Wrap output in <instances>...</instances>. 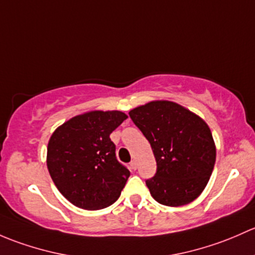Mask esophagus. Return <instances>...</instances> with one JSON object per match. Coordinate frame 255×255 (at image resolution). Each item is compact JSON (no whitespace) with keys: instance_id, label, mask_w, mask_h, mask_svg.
Segmentation results:
<instances>
[{"instance_id":"obj_1","label":"esophagus","mask_w":255,"mask_h":255,"mask_svg":"<svg viewBox=\"0 0 255 255\" xmlns=\"http://www.w3.org/2000/svg\"><path fill=\"white\" fill-rule=\"evenodd\" d=\"M130 167H131V169H136V168H137V163H136L135 159H132V161L130 162Z\"/></svg>"}]
</instances>
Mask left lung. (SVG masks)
Segmentation results:
<instances>
[{
    "label": "left lung",
    "instance_id": "1",
    "mask_svg": "<svg viewBox=\"0 0 255 255\" xmlns=\"http://www.w3.org/2000/svg\"><path fill=\"white\" fill-rule=\"evenodd\" d=\"M128 115L148 140L157 162L156 174L146 180L152 198L167 206L195 200L205 189L216 161L206 123L168 101L151 102Z\"/></svg>",
    "mask_w": 255,
    "mask_h": 255
}]
</instances>
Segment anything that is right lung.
<instances>
[{
    "mask_svg": "<svg viewBox=\"0 0 255 255\" xmlns=\"http://www.w3.org/2000/svg\"><path fill=\"white\" fill-rule=\"evenodd\" d=\"M127 114L89 112L57 128L48 145V169L60 193L75 206L98 210L118 200L130 172L115 154L110 133Z\"/></svg>",
    "mask_w": 255,
    "mask_h": 255,
    "instance_id": "1",
    "label": "right lung"
}]
</instances>
